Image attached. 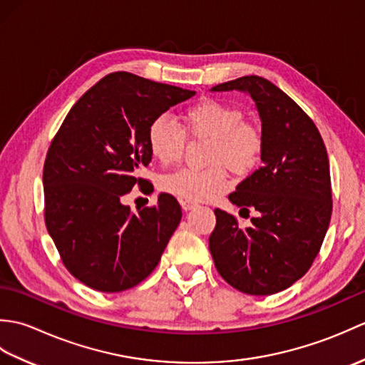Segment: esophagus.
Returning a JSON list of instances; mask_svg holds the SVG:
<instances>
[{
	"label": "esophagus",
	"instance_id": "1",
	"mask_svg": "<svg viewBox=\"0 0 365 365\" xmlns=\"http://www.w3.org/2000/svg\"><path fill=\"white\" fill-rule=\"evenodd\" d=\"M180 205L185 212H188V210H192V208H195L197 204L190 202V200H180Z\"/></svg>",
	"mask_w": 365,
	"mask_h": 365
}]
</instances>
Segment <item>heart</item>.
<instances>
[{"label": "heart", "mask_w": 365, "mask_h": 365, "mask_svg": "<svg viewBox=\"0 0 365 365\" xmlns=\"http://www.w3.org/2000/svg\"><path fill=\"white\" fill-rule=\"evenodd\" d=\"M185 133L210 139L207 169H182L163 177L161 190L182 200L204 202L222 195L230 187L227 169L246 175L259 165L265 139L257 123L243 119L237 106L202 100L182 113ZM152 157L163 166H173L183 157L185 136L168 115H158L147 130Z\"/></svg>", "instance_id": "b5f03b06"}]
</instances>
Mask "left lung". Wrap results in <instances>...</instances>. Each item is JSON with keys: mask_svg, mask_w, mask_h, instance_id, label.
I'll return each mask as SVG.
<instances>
[{"mask_svg": "<svg viewBox=\"0 0 365 365\" xmlns=\"http://www.w3.org/2000/svg\"><path fill=\"white\" fill-rule=\"evenodd\" d=\"M242 91L257 106L265 139L262 166L246 177L229 200L250 216V227L216 208V226L208 238L218 273L247 294H273L289 289L307 273L327 235L332 212L327 147L312 119L257 75L212 88Z\"/></svg>", "mask_w": 365, "mask_h": 365, "instance_id": "8db88e82", "label": "left lung"}]
</instances>
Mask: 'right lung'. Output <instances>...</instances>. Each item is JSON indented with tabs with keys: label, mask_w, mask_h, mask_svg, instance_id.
I'll list each match as a JSON object with an SVG mask.
<instances>
[{
	"label": "right lung",
	"mask_w": 365,
	"mask_h": 365,
	"mask_svg": "<svg viewBox=\"0 0 365 365\" xmlns=\"http://www.w3.org/2000/svg\"><path fill=\"white\" fill-rule=\"evenodd\" d=\"M195 91L114 72L68 111L43 165L45 224L66 268L84 285L106 293L138 285L158 265L182 220L170 195L133 213L123 196L152 153L147 130Z\"/></svg>",
	"instance_id": "add662e5"
}]
</instances>
